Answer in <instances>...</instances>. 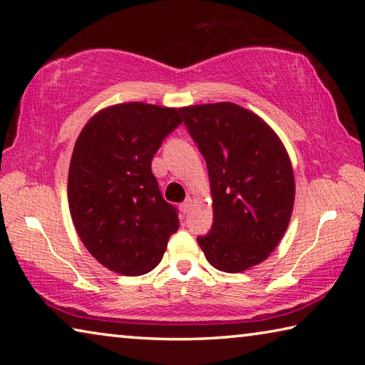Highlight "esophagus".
Returning a JSON list of instances; mask_svg holds the SVG:
<instances>
[{"mask_svg": "<svg viewBox=\"0 0 365 365\" xmlns=\"http://www.w3.org/2000/svg\"><path fill=\"white\" fill-rule=\"evenodd\" d=\"M190 210H192V200L183 201V203L180 205V211H182L183 214H187Z\"/></svg>", "mask_w": 365, "mask_h": 365, "instance_id": "34e87169", "label": "esophagus"}]
</instances>
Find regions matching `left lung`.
<instances>
[{
	"instance_id": "1",
	"label": "left lung",
	"mask_w": 365,
	"mask_h": 365,
	"mask_svg": "<svg viewBox=\"0 0 365 365\" xmlns=\"http://www.w3.org/2000/svg\"><path fill=\"white\" fill-rule=\"evenodd\" d=\"M182 115L211 182L212 225L196 240L214 268L240 273L268 258L286 232L296 196L291 160L276 133L235 103Z\"/></svg>"
}]
</instances>
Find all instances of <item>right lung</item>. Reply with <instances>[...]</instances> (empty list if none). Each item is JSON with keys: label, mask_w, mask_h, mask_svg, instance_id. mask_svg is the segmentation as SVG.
<instances>
[{"label": "right lung", "mask_w": 365, "mask_h": 365, "mask_svg": "<svg viewBox=\"0 0 365 365\" xmlns=\"http://www.w3.org/2000/svg\"><path fill=\"white\" fill-rule=\"evenodd\" d=\"M182 108L130 102L94 115L74 144L68 173L69 212L79 239L106 268L140 276L160 263L178 229L151 162L182 123Z\"/></svg>", "instance_id": "right-lung-1"}]
</instances>
